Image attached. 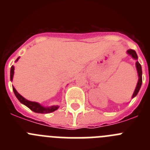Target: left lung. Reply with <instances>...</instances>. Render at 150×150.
<instances>
[{
    "label": "left lung",
    "instance_id": "1",
    "mask_svg": "<svg viewBox=\"0 0 150 150\" xmlns=\"http://www.w3.org/2000/svg\"><path fill=\"white\" fill-rule=\"evenodd\" d=\"M127 52H128L129 55H132V56L133 57V59H137V53H136V52H135L134 50H128V51H127ZM136 67H137V73H138L139 79H138V82H137V86H136V88H135L134 90V92L133 95H132V98H134V97L137 95L139 90H140V86H141V84H142V68H141L140 64L138 62H136Z\"/></svg>",
    "mask_w": 150,
    "mask_h": 150
}]
</instances>
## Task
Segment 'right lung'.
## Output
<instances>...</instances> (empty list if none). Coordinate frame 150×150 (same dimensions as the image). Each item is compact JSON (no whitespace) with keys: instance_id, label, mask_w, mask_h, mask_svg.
<instances>
[{"instance_id":"1","label":"right lung","mask_w":150,"mask_h":150,"mask_svg":"<svg viewBox=\"0 0 150 150\" xmlns=\"http://www.w3.org/2000/svg\"><path fill=\"white\" fill-rule=\"evenodd\" d=\"M19 58L17 59L16 61H18V59ZM13 74H14V67L12 66L11 70H10V80H13ZM13 90L14 91V94L16 96V98H18V100L22 103V104H25L26 107H28L30 110H31L32 111L35 112H38V113H49V112H52L53 111L56 110L58 108H59V106H52V107H43V106H41L40 104H39L38 103H36V102H32L30 101V100H26L25 98H24L21 95L17 92V91L16 90V88L14 87H13Z\"/></svg>"}]
</instances>
